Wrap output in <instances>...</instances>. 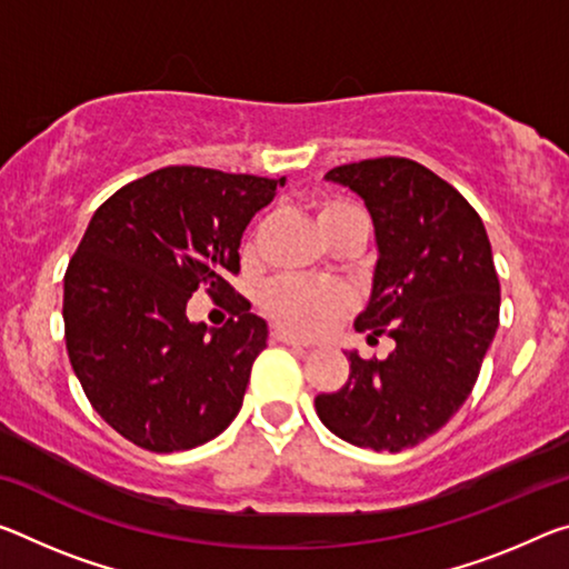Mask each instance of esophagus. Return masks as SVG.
<instances>
[{
	"instance_id": "obj_1",
	"label": "esophagus",
	"mask_w": 569,
	"mask_h": 569,
	"mask_svg": "<svg viewBox=\"0 0 569 569\" xmlns=\"http://www.w3.org/2000/svg\"><path fill=\"white\" fill-rule=\"evenodd\" d=\"M270 333H273L276 341H283V345H291V347H309V341L301 339V337H296V333L286 331V329H273Z\"/></svg>"
}]
</instances>
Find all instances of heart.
I'll use <instances>...</instances> for the list:
<instances>
[{
	"label": "heart",
	"instance_id": "obj_1",
	"mask_svg": "<svg viewBox=\"0 0 569 569\" xmlns=\"http://www.w3.org/2000/svg\"><path fill=\"white\" fill-rule=\"evenodd\" d=\"M362 212L359 207L329 200L319 207L321 230H331V224L349 218V214ZM260 306L270 319L281 327L306 333H321L341 321L357 306V296L347 283L339 281H317V278H296L286 276L268 283L260 291Z\"/></svg>",
	"mask_w": 569,
	"mask_h": 569
}]
</instances>
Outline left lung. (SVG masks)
<instances>
[{
  "instance_id": "obj_1",
  "label": "left lung",
  "mask_w": 569,
  "mask_h": 569,
  "mask_svg": "<svg viewBox=\"0 0 569 569\" xmlns=\"http://www.w3.org/2000/svg\"><path fill=\"white\" fill-rule=\"evenodd\" d=\"M362 197L375 222L372 296L357 331L395 339L387 359L347 351L349 380L317 415L351 446L398 453L453 418L479 380L499 327V276L479 212L436 171L402 157L327 171Z\"/></svg>"
}]
</instances>
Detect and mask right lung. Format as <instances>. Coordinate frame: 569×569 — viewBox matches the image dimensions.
I'll return each mask as SVG.
<instances>
[{"label": "right lung", "instance_id": "right-lung-1", "mask_svg": "<svg viewBox=\"0 0 569 569\" xmlns=\"http://www.w3.org/2000/svg\"><path fill=\"white\" fill-rule=\"evenodd\" d=\"M286 177L164 167L98 207L66 270L62 319L93 410L154 453L218 438L240 412L268 323L228 283L240 238ZM197 287L233 317L210 338L186 319Z\"/></svg>", "mask_w": 569, "mask_h": 569}]
</instances>
